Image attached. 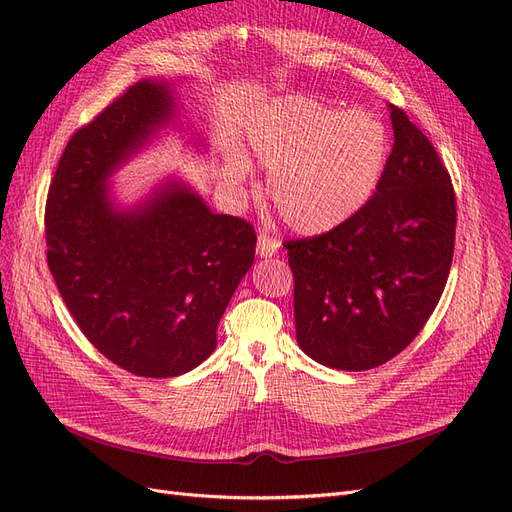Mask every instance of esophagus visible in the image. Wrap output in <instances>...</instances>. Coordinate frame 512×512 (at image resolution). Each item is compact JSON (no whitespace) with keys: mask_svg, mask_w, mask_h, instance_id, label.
I'll use <instances>...</instances> for the list:
<instances>
[{"mask_svg":"<svg viewBox=\"0 0 512 512\" xmlns=\"http://www.w3.org/2000/svg\"><path fill=\"white\" fill-rule=\"evenodd\" d=\"M277 250H280V241L267 235V232H260L258 243H256V254L260 258H271L277 254Z\"/></svg>","mask_w":512,"mask_h":512,"instance_id":"1","label":"esophagus"}]
</instances>
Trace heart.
I'll return each mask as SVG.
<instances>
[{
    "label": "heart",
    "instance_id": "b5f03b06",
    "mask_svg": "<svg viewBox=\"0 0 512 512\" xmlns=\"http://www.w3.org/2000/svg\"><path fill=\"white\" fill-rule=\"evenodd\" d=\"M391 156L384 123L301 96L273 100L247 126L245 151L228 153L222 177L243 190L250 166L269 170L267 196L301 235L346 224L374 196Z\"/></svg>",
    "mask_w": 512,
    "mask_h": 512
}]
</instances>
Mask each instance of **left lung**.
Returning a JSON list of instances; mask_svg holds the SVG:
<instances>
[{
  "instance_id": "8db88e82",
  "label": "left lung",
  "mask_w": 512,
  "mask_h": 512,
  "mask_svg": "<svg viewBox=\"0 0 512 512\" xmlns=\"http://www.w3.org/2000/svg\"><path fill=\"white\" fill-rule=\"evenodd\" d=\"M395 143L369 203L324 235L288 241L294 327L320 365L391 361L436 309L455 250V192L438 151L389 104Z\"/></svg>"
}]
</instances>
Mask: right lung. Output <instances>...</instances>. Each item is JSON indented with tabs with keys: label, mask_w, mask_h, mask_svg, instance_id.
<instances>
[{
	"label": "right lung",
	"mask_w": 512,
	"mask_h": 512,
	"mask_svg": "<svg viewBox=\"0 0 512 512\" xmlns=\"http://www.w3.org/2000/svg\"><path fill=\"white\" fill-rule=\"evenodd\" d=\"M179 117L175 87L145 79L74 132L46 198V260L83 335L134 376L175 378L218 346L256 232L213 213L179 177L119 207L111 177Z\"/></svg>",
	"instance_id": "right-lung-1"
}]
</instances>
